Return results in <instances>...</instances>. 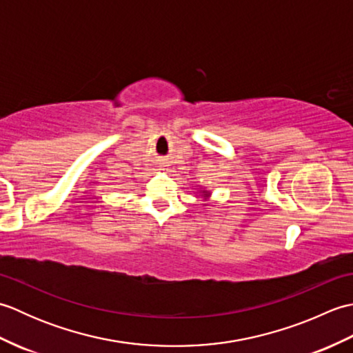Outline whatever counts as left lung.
<instances>
[{
	"instance_id": "1",
	"label": "left lung",
	"mask_w": 353,
	"mask_h": 353,
	"mask_svg": "<svg viewBox=\"0 0 353 353\" xmlns=\"http://www.w3.org/2000/svg\"><path fill=\"white\" fill-rule=\"evenodd\" d=\"M197 192H200V194H201V199H203L205 201H208L209 199H211V191H208V190H201V188H200ZM205 205H206V203H205Z\"/></svg>"
}]
</instances>
